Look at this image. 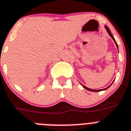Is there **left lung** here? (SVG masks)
Wrapping results in <instances>:
<instances>
[{"label": "left lung", "mask_w": 131, "mask_h": 131, "mask_svg": "<svg viewBox=\"0 0 131 131\" xmlns=\"http://www.w3.org/2000/svg\"><path fill=\"white\" fill-rule=\"evenodd\" d=\"M105 29H106L107 31V32H108V34H109V35H110V37H111V38L113 39V40L114 41L115 43V44H116V45H117V48H118L117 44V43H116L115 40V38H114V37H113V35H112V34H111V31H110V28H108L107 26H105ZM112 84H113V83H112ZM111 85H110V86H111ZM82 86L85 89L88 90H89V91H91V92H100V91H101V90H105L107 89L108 88H109V87H110V86H108L107 88H105V89H103V90H92V89H90V88H88L86 87V86H84V85H82Z\"/></svg>", "instance_id": "1"}]
</instances>
